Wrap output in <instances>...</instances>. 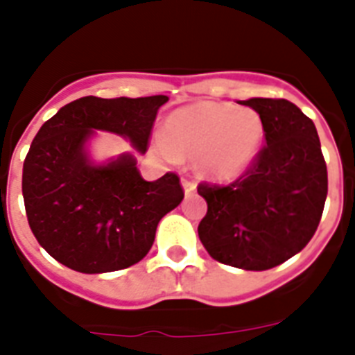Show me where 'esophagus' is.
<instances>
[{
	"label": "esophagus",
	"instance_id": "1",
	"mask_svg": "<svg viewBox=\"0 0 355 355\" xmlns=\"http://www.w3.org/2000/svg\"><path fill=\"white\" fill-rule=\"evenodd\" d=\"M182 186H184V191L189 195L195 191V188H197V182H195L191 177H182Z\"/></svg>",
	"mask_w": 355,
	"mask_h": 355
}]
</instances>
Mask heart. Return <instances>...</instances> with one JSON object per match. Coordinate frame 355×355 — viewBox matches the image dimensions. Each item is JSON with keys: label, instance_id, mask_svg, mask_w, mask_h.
<instances>
[{"label": "heart", "instance_id": "obj_1", "mask_svg": "<svg viewBox=\"0 0 355 355\" xmlns=\"http://www.w3.org/2000/svg\"><path fill=\"white\" fill-rule=\"evenodd\" d=\"M265 138L263 119L252 108L230 103H197L166 119L167 155L199 158L200 171L232 180L250 167Z\"/></svg>", "mask_w": 355, "mask_h": 355}]
</instances>
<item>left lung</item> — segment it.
<instances>
[{"mask_svg":"<svg viewBox=\"0 0 355 355\" xmlns=\"http://www.w3.org/2000/svg\"><path fill=\"white\" fill-rule=\"evenodd\" d=\"M241 105L263 119L265 145L234 182L197 186L208 202L199 237L221 263L267 270L313 237L328 195V169L317 128L297 105L269 97Z\"/></svg>","mask_w":355,"mask_h":355,"instance_id":"left-lung-1","label":"left lung"}]
</instances>
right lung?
I'll use <instances>...</instances> for the list:
<instances>
[{
	"label": "right lung",
	"mask_w": 355,
	"mask_h": 355,
	"mask_svg": "<svg viewBox=\"0 0 355 355\" xmlns=\"http://www.w3.org/2000/svg\"><path fill=\"white\" fill-rule=\"evenodd\" d=\"M167 99L80 97L42 125L25 156L21 193L36 241L57 261L97 275L127 269L149 252L160 219L184 199L180 178L169 171L147 182L130 155L92 166L85 141L92 130H108L145 153Z\"/></svg>",
	"instance_id": "1"
}]
</instances>
